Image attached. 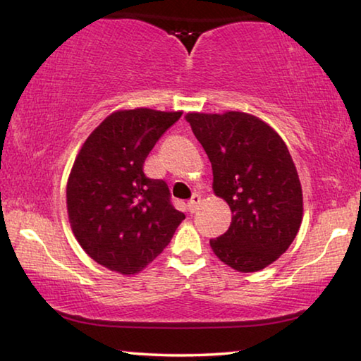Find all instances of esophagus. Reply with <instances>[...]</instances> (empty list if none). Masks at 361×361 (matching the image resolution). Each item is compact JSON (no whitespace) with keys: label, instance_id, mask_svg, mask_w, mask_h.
<instances>
[{"label":"esophagus","instance_id":"1","mask_svg":"<svg viewBox=\"0 0 361 361\" xmlns=\"http://www.w3.org/2000/svg\"><path fill=\"white\" fill-rule=\"evenodd\" d=\"M199 204H200V194H192L191 200H189V202H188V210L191 212V213H194L195 210H197Z\"/></svg>","mask_w":361,"mask_h":361}]
</instances>
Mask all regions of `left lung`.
<instances>
[{"mask_svg": "<svg viewBox=\"0 0 361 361\" xmlns=\"http://www.w3.org/2000/svg\"><path fill=\"white\" fill-rule=\"evenodd\" d=\"M209 156L213 191L232 212L229 229L210 240L224 264L256 272L283 255L302 221V189L279 133L256 116L188 113Z\"/></svg>", "mask_w": 361, "mask_h": 361, "instance_id": "8db88e82", "label": "left lung"}]
</instances>
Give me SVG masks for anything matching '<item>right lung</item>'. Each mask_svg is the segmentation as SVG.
Listing matches in <instances>:
<instances>
[{
  "label": "right lung",
  "instance_id": "1",
  "mask_svg": "<svg viewBox=\"0 0 361 361\" xmlns=\"http://www.w3.org/2000/svg\"><path fill=\"white\" fill-rule=\"evenodd\" d=\"M181 111L122 109L90 133L73 164L66 207L73 234L90 258L124 276L164 252L185 213L164 180L143 172L145 159Z\"/></svg>",
  "mask_w": 361,
  "mask_h": 361
}]
</instances>
